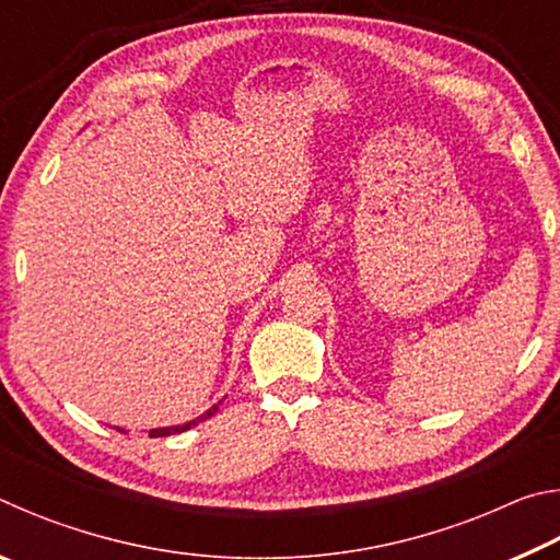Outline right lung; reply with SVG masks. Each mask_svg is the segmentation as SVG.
<instances>
[{
  "mask_svg": "<svg viewBox=\"0 0 560 560\" xmlns=\"http://www.w3.org/2000/svg\"><path fill=\"white\" fill-rule=\"evenodd\" d=\"M217 410H220V405H214L212 410H207L205 415H200L197 417V420H192V422H185V424H177V428H163V430H150L148 434L150 438H167V434H177V432H185V430H189V428H195V424H200L202 420H207V417H212ZM118 432H122V430H118Z\"/></svg>",
  "mask_w": 560,
  "mask_h": 560,
  "instance_id": "right-lung-1",
  "label": "right lung"
}]
</instances>
